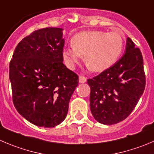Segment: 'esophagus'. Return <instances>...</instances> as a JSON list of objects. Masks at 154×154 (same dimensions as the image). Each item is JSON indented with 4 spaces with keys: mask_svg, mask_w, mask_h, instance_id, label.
Returning <instances> with one entry per match:
<instances>
[{
    "mask_svg": "<svg viewBox=\"0 0 154 154\" xmlns=\"http://www.w3.org/2000/svg\"><path fill=\"white\" fill-rule=\"evenodd\" d=\"M86 81H87V79H86L85 76H79V83H85L86 82Z\"/></svg>",
    "mask_w": 154,
    "mask_h": 154,
    "instance_id": "34e87169",
    "label": "esophagus"
}]
</instances>
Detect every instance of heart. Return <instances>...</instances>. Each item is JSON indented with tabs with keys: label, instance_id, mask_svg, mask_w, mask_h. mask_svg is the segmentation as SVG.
<instances>
[{
	"label": "heart",
	"instance_id": "b5f03b06",
	"mask_svg": "<svg viewBox=\"0 0 154 154\" xmlns=\"http://www.w3.org/2000/svg\"><path fill=\"white\" fill-rule=\"evenodd\" d=\"M72 46L64 48L62 57L69 69L85 62L91 71L100 72L113 65L122 52L124 37L118 32L84 31L72 38Z\"/></svg>",
	"mask_w": 154,
	"mask_h": 154
}]
</instances>
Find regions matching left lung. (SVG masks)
Segmentation results:
<instances>
[{
  "label": "left lung",
  "mask_w": 154,
  "mask_h": 154,
  "mask_svg": "<svg viewBox=\"0 0 154 154\" xmlns=\"http://www.w3.org/2000/svg\"><path fill=\"white\" fill-rule=\"evenodd\" d=\"M145 83L141 52L127 38L125 54L121 59L110 68L88 79L94 118L109 125L123 121L137 105Z\"/></svg>",
  "instance_id": "1"
}]
</instances>
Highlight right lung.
Listing matches in <instances>:
<instances>
[{
    "label": "right lung",
    "instance_id": "right-lung-1",
    "mask_svg": "<svg viewBox=\"0 0 154 154\" xmlns=\"http://www.w3.org/2000/svg\"><path fill=\"white\" fill-rule=\"evenodd\" d=\"M60 28L36 30L17 45L10 63L13 101L19 113L39 127L66 119L79 77L63 64Z\"/></svg>",
    "mask_w": 154,
    "mask_h": 154
}]
</instances>
